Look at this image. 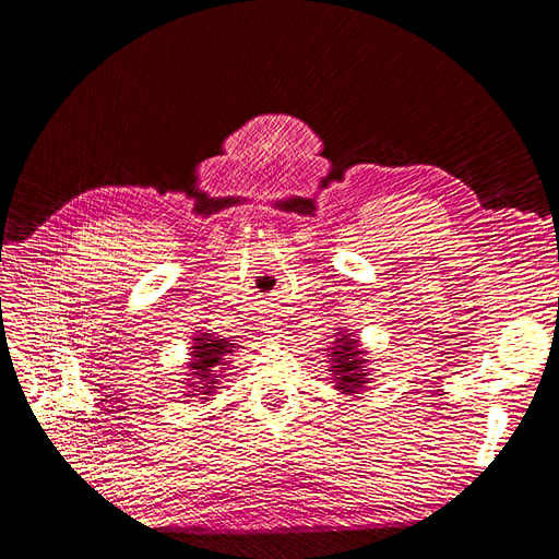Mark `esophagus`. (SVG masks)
Here are the masks:
<instances>
[{
	"instance_id": "esophagus-1",
	"label": "esophagus",
	"mask_w": 559,
	"mask_h": 559,
	"mask_svg": "<svg viewBox=\"0 0 559 559\" xmlns=\"http://www.w3.org/2000/svg\"><path fill=\"white\" fill-rule=\"evenodd\" d=\"M267 329H270L267 333H277V329H275V326H267Z\"/></svg>"
}]
</instances>
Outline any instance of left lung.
I'll return each instance as SVG.
<instances>
[{"instance_id": "1", "label": "left lung", "mask_w": 559, "mask_h": 559, "mask_svg": "<svg viewBox=\"0 0 559 559\" xmlns=\"http://www.w3.org/2000/svg\"><path fill=\"white\" fill-rule=\"evenodd\" d=\"M331 349V370L335 378V389H341L343 394H357L359 389L366 386L370 380L366 364L368 359L364 357V349L359 347L357 337H352V333H341L333 341Z\"/></svg>"}]
</instances>
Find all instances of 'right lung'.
<instances>
[{"mask_svg":"<svg viewBox=\"0 0 559 559\" xmlns=\"http://www.w3.org/2000/svg\"><path fill=\"white\" fill-rule=\"evenodd\" d=\"M193 347H191V376L193 382L189 386H198L193 392H189L186 396H200L210 401L207 396H212L214 392V384L218 382V373H224V366L228 364V354L235 352V343H230L228 337L222 335H214V333H200L193 337ZM200 391V395L194 392Z\"/></svg>","mask_w":559,"mask_h":559,"instance_id":"1","label":"right lung"}]
</instances>
